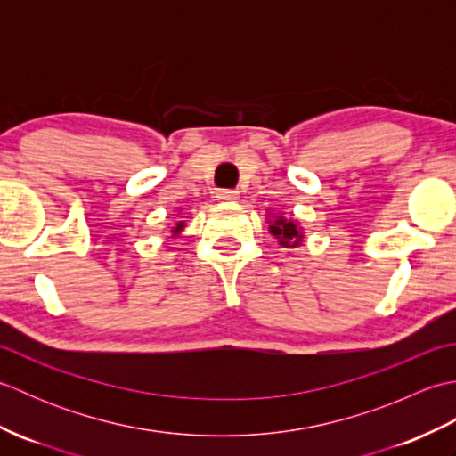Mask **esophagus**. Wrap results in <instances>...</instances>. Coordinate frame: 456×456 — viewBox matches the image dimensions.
Returning <instances> with one entry per match:
<instances>
[{
	"mask_svg": "<svg viewBox=\"0 0 456 456\" xmlns=\"http://www.w3.org/2000/svg\"><path fill=\"white\" fill-rule=\"evenodd\" d=\"M219 201H227V203H233L239 200V191L237 190H219L217 196Z\"/></svg>",
	"mask_w": 456,
	"mask_h": 456,
	"instance_id": "1",
	"label": "esophagus"
}]
</instances>
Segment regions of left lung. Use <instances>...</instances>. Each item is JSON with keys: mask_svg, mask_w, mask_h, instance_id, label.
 Here are the masks:
<instances>
[{"mask_svg": "<svg viewBox=\"0 0 456 456\" xmlns=\"http://www.w3.org/2000/svg\"><path fill=\"white\" fill-rule=\"evenodd\" d=\"M270 233L278 239V243L282 247H297L304 239L296 223L284 217H278L273 225H270Z\"/></svg>", "mask_w": 456, "mask_h": 456, "instance_id": "8db88e82", "label": "left lung"}]
</instances>
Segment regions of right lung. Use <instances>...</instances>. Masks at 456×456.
I'll return each mask as SVG.
<instances>
[{
    "label": "right lung",
    "instance_id": "right-lung-1",
    "mask_svg": "<svg viewBox=\"0 0 456 456\" xmlns=\"http://www.w3.org/2000/svg\"><path fill=\"white\" fill-rule=\"evenodd\" d=\"M182 227H183V223L180 221V223H178V227H176V231H178V229H182Z\"/></svg>",
    "mask_w": 456,
    "mask_h": 456
}]
</instances>
